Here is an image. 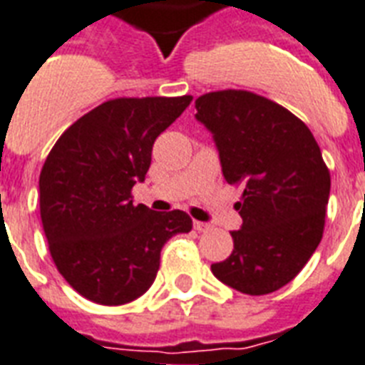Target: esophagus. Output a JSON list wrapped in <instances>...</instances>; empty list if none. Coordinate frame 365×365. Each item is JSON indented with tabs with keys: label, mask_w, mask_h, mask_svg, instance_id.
<instances>
[{
	"label": "esophagus",
	"mask_w": 365,
	"mask_h": 365,
	"mask_svg": "<svg viewBox=\"0 0 365 365\" xmlns=\"http://www.w3.org/2000/svg\"><path fill=\"white\" fill-rule=\"evenodd\" d=\"M194 230H197V232H209V230H211V224H205V222H200V220H194Z\"/></svg>",
	"instance_id": "1"
}]
</instances>
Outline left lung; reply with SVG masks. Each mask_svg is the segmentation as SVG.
<instances>
[{"label": "left lung", "instance_id": "1", "mask_svg": "<svg viewBox=\"0 0 365 365\" xmlns=\"http://www.w3.org/2000/svg\"><path fill=\"white\" fill-rule=\"evenodd\" d=\"M196 118L212 133L224 179L243 186L233 250L211 265L237 292L264 296L292 281L319 247L330 171L313 133L282 105L247 90L200 96Z\"/></svg>", "mask_w": 365, "mask_h": 365}]
</instances>
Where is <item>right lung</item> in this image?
I'll return each mask as SVG.
<instances>
[{"mask_svg": "<svg viewBox=\"0 0 365 365\" xmlns=\"http://www.w3.org/2000/svg\"><path fill=\"white\" fill-rule=\"evenodd\" d=\"M179 98H116L67 128L39 175L41 222L58 271L81 296L124 305L156 279L160 252L175 233H188L185 211L133 205L153 145L190 105Z\"/></svg>", "mask_w": 365, "mask_h": 365, "instance_id": "add662e5", "label": "right lung"}]
</instances>
